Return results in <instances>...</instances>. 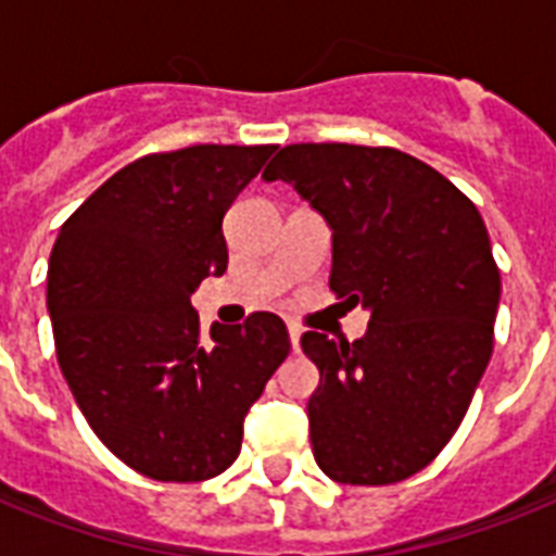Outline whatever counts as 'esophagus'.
Wrapping results in <instances>:
<instances>
[{
    "label": "esophagus",
    "mask_w": 556,
    "mask_h": 556,
    "mask_svg": "<svg viewBox=\"0 0 556 556\" xmlns=\"http://www.w3.org/2000/svg\"><path fill=\"white\" fill-rule=\"evenodd\" d=\"M288 338H291V349L300 352V329L296 326H288Z\"/></svg>",
    "instance_id": "34e87169"
}]
</instances>
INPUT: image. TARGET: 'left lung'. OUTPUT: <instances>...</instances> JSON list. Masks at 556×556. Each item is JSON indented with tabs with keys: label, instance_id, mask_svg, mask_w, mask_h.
<instances>
[{
	"label": "left lung",
	"instance_id": "8db88e82",
	"mask_svg": "<svg viewBox=\"0 0 556 556\" xmlns=\"http://www.w3.org/2000/svg\"><path fill=\"white\" fill-rule=\"evenodd\" d=\"M262 178L326 218L329 288L369 312L355 343L300 340L320 369L314 458L340 484L409 479L453 439L491 361L502 279L488 227L453 181L392 147L291 143Z\"/></svg>",
	"mask_w": 556,
	"mask_h": 556
}]
</instances>
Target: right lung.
Masks as SVG:
<instances>
[{
	"mask_svg": "<svg viewBox=\"0 0 556 556\" xmlns=\"http://www.w3.org/2000/svg\"><path fill=\"white\" fill-rule=\"evenodd\" d=\"M277 147L199 143L126 164L60 227L48 314L74 401L124 465L204 482L233 465L242 424L291 352L256 312L204 334L190 294L227 270L222 218Z\"/></svg>",
	"mask_w": 556,
	"mask_h": 556,
	"instance_id": "obj_1",
	"label": "right lung"
}]
</instances>
